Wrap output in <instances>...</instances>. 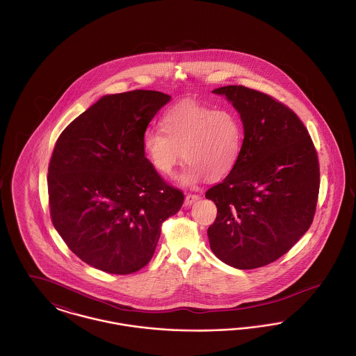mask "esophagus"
<instances>
[{"mask_svg": "<svg viewBox=\"0 0 356 356\" xmlns=\"http://www.w3.org/2000/svg\"><path fill=\"white\" fill-rule=\"evenodd\" d=\"M199 199H200V196H199V195H192V193H188V195L186 196L184 204H186V207H189V205H192V204L196 203Z\"/></svg>", "mask_w": 356, "mask_h": 356, "instance_id": "1", "label": "esophagus"}]
</instances>
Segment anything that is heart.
Listing matches in <instances>:
<instances>
[{
    "instance_id": "heart-1",
    "label": "heart",
    "mask_w": 356,
    "mask_h": 356,
    "mask_svg": "<svg viewBox=\"0 0 356 356\" xmlns=\"http://www.w3.org/2000/svg\"><path fill=\"white\" fill-rule=\"evenodd\" d=\"M161 131L149 129L143 149L153 170L170 177L183 159V186H195L204 177L220 180L236 164L243 145V127L232 111L197 102H181L161 119Z\"/></svg>"
}]
</instances>
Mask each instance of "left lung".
<instances>
[{"instance_id": "left-lung-1", "label": "left lung", "mask_w": 356, "mask_h": 356, "mask_svg": "<svg viewBox=\"0 0 356 356\" xmlns=\"http://www.w3.org/2000/svg\"><path fill=\"white\" fill-rule=\"evenodd\" d=\"M240 113L241 152L229 175L205 192L218 216L208 228L212 252L238 270L273 263L312 224L321 170L311 136L296 113L243 85L213 90Z\"/></svg>"}]
</instances>
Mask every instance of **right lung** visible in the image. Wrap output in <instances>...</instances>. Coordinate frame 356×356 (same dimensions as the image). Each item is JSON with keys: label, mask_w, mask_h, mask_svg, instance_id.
Listing matches in <instances>:
<instances>
[{"label": "right lung", "mask_w": 356, "mask_h": 356, "mask_svg": "<svg viewBox=\"0 0 356 356\" xmlns=\"http://www.w3.org/2000/svg\"><path fill=\"white\" fill-rule=\"evenodd\" d=\"M170 100L141 89L104 96L56 141L48 168L51 222L69 250L97 270L129 275L145 267L161 224L184 203L143 149L148 124Z\"/></svg>", "instance_id": "obj_1"}]
</instances>
